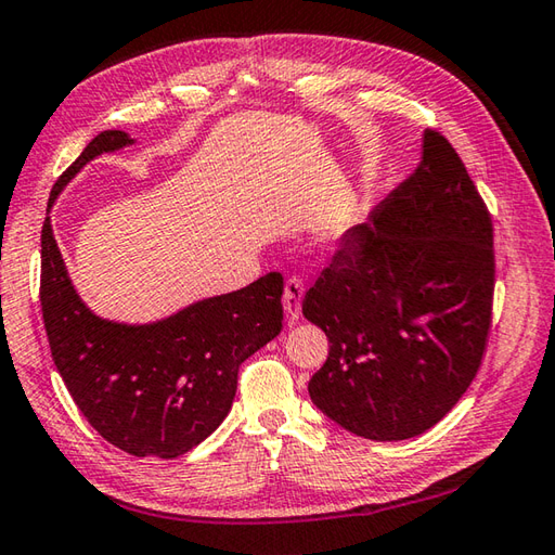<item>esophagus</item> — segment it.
<instances>
[{
    "label": "esophagus",
    "mask_w": 555,
    "mask_h": 555,
    "mask_svg": "<svg viewBox=\"0 0 555 555\" xmlns=\"http://www.w3.org/2000/svg\"><path fill=\"white\" fill-rule=\"evenodd\" d=\"M301 299H304V282L299 278H289L285 282V294H282V304H285V313L289 323L299 321Z\"/></svg>",
    "instance_id": "1"
}]
</instances>
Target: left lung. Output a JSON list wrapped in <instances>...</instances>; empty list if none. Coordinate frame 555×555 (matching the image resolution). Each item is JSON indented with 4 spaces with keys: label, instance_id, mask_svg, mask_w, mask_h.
<instances>
[{
    "label": "left lung",
    "instance_id": "1",
    "mask_svg": "<svg viewBox=\"0 0 555 555\" xmlns=\"http://www.w3.org/2000/svg\"><path fill=\"white\" fill-rule=\"evenodd\" d=\"M369 222L343 236L301 313L331 343L309 380L349 434L404 440L436 426L472 386L491 331L493 224L446 135Z\"/></svg>",
    "mask_w": 555,
    "mask_h": 555
}]
</instances>
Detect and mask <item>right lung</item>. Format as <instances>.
Wrapping results in <instances>:
<instances>
[{"mask_svg": "<svg viewBox=\"0 0 555 555\" xmlns=\"http://www.w3.org/2000/svg\"><path fill=\"white\" fill-rule=\"evenodd\" d=\"M131 143L124 131L98 133L56 179L40 234V307L54 366L88 424L129 455L172 460L232 410L240 366L282 331L285 285L280 273H268L145 325L90 311L66 273L50 208L83 165Z\"/></svg>", "mask_w": 555, "mask_h": 555, "instance_id": "add662e5", "label": "right lung"}]
</instances>
